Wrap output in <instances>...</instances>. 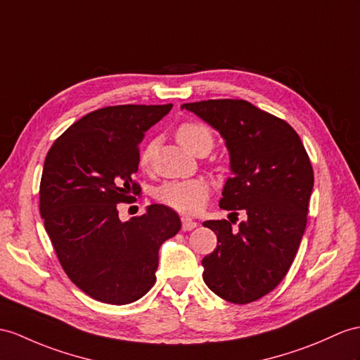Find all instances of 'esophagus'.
Instances as JSON below:
<instances>
[{"label": "esophagus", "mask_w": 360, "mask_h": 360, "mask_svg": "<svg viewBox=\"0 0 360 360\" xmlns=\"http://www.w3.org/2000/svg\"><path fill=\"white\" fill-rule=\"evenodd\" d=\"M181 227H183V231H192L197 227V221L191 220V218H188V217H181Z\"/></svg>", "instance_id": "1"}]
</instances>
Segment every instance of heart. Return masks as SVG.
I'll return each mask as SVG.
<instances>
[{"mask_svg":"<svg viewBox=\"0 0 360 360\" xmlns=\"http://www.w3.org/2000/svg\"><path fill=\"white\" fill-rule=\"evenodd\" d=\"M175 137L188 151L197 154L201 150L210 151L214 146V134L210 128L201 122L186 120L175 129ZM155 154V143L146 142L139 153V166L148 171L153 166ZM212 192V185L203 177L188 180L165 181L154 191V197L162 205L168 206L180 214L194 215L203 210Z\"/></svg>","mask_w":360,"mask_h":360,"instance_id":"obj_1","label":"heart"}]
</instances>
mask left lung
<instances>
[{
	"instance_id": "1",
	"label": "left lung",
	"mask_w": 360,
	"mask_h": 360,
	"mask_svg": "<svg viewBox=\"0 0 360 360\" xmlns=\"http://www.w3.org/2000/svg\"><path fill=\"white\" fill-rule=\"evenodd\" d=\"M220 131L231 154L220 207L248 218L209 220L217 248L205 257L206 285L232 304H249L283 281L300 249L313 191V168L296 131L243 99L183 103Z\"/></svg>"
}]
</instances>
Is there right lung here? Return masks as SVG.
Masks as SVG:
<instances>
[{"label": "right lung", "mask_w": 360, "mask_h": 360, "mask_svg": "<svg viewBox=\"0 0 360 360\" xmlns=\"http://www.w3.org/2000/svg\"><path fill=\"white\" fill-rule=\"evenodd\" d=\"M172 108L116 105L85 114L47 153L39 185V212L67 276L105 304L140 300L155 283L159 249L180 231L175 210L148 206L122 223L119 203H133L142 188L139 145Z\"/></svg>", "instance_id": "right-lung-1"}]
</instances>
